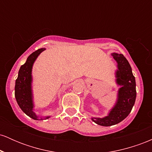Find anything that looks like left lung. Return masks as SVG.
I'll use <instances>...</instances> for the list:
<instances>
[{
    "label": "left lung",
    "mask_w": 152,
    "mask_h": 152,
    "mask_svg": "<svg viewBox=\"0 0 152 152\" xmlns=\"http://www.w3.org/2000/svg\"><path fill=\"white\" fill-rule=\"evenodd\" d=\"M111 55L117 63L115 77L116 84L120 88L116 102L107 116L103 118L91 117L92 121L103 126L117 124L126 118L133 108L137 96L135 77L129 63L122 54L112 53Z\"/></svg>",
    "instance_id": "1"
}]
</instances>
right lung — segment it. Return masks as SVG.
I'll use <instances>...</instances> for the list:
<instances>
[{
  "label": "right lung",
  "mask_w": 152,
  "mask_h": 152,
  "mask_svg": "<svg viewBox=\"0 0 152 152\" xmlns=\"http://www.w3.org/2000/svg\"><path fill=\"white\" fill-rule=\"evenodd\" d=\"M45 48H40L28 57L23 65L20 66L18 71V78L15 80V97L19 107L29 117L34 120H43L49 118L50 116H39L34 112V95L32 89V69L36 58Z\"/></svg>",
  "instance_id": "add662e5"
}]
</instances>
